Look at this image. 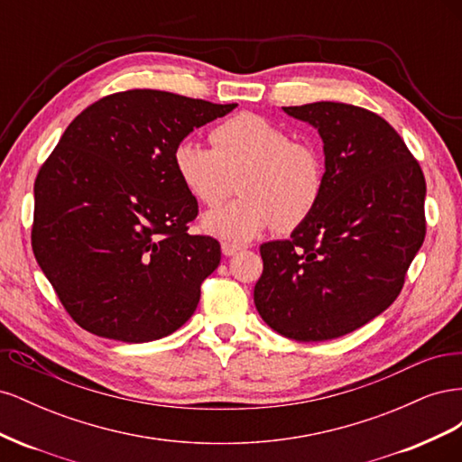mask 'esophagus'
<instances>
[{"label":"esophagus","mask_w":462,"mask_h":462,"mask_svg":"<svg viewBox=\"0 0 462 462\" xmlns=\"http://www.w3.org/2000/svg\"><path fill=\"white\" fill-rule=\"evenodd\" d=\"M241 250V246L239 245H231V243H223L221 245V253L226 254V256H233V254H236Z\"/></svg>","instance_id":"obj_1"}]
</instances>
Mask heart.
<instances>
[{"label": "heart", "mask_w": 462, "mask_h": 462, "mask_svg": "<svg viewBox=\"0 0 462 462\" xmlns=\"http://www.w3.org/2000/svg\"><path fill=\"white\" fill-rule=\"evenodd\" d=\"M214 148L183 141L173 150L180 185L204 206H219L239 177L241 199L202 217V231L226 243L253 241L265 229L299 227L326 189L321 153L256 114H239L209 134Z\"/></svg>", "instance_id": "b5f03b06"}]
</instances>
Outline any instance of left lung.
<instances>
[{"label": "left lung", "mask_w": 462, "mask_h": 462, "mask_svg": "<svg viewBox=\"0 0 462 462\" xmlns=\"http://www.w3.org/2000/svg\"><path fill=\"white\" fill-rule=\"evenodd\" d=\"M324 143L326 189L289 241L260 246L254 304L295 341L351 333L389 309L426 236V180L391 125L365 107H283Z\"/></svg>", "instance_id": "left-lung-1"}]
</instances>
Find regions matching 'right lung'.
Segmentation results:
<instances>
[{
  "label": "right lung",
  "instance_id": "right-lung-1",
  "mask_svg": "<svg viewBox=\"0 0 462 462\" xmlns=\"http://www.w3.org/2000/svg\"><path fill=\"white\" fill-rule=\"evenodd\" d=\"M235 107L127 90L97 100L65 129L34 183L32 250L82 329L148 343L197 310L221 248L187 233L199 202L180 185L173 150Z\"/></svg>",
  "mask_w": 462,
  "mask_h": 462
}]
</instances>
